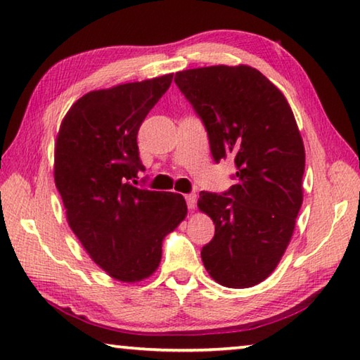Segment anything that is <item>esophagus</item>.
Listing matches in <instances>:
<instances>
[{"instance_id": "1", "label": "esophagus", "mask_w": 360, "mask_h": 360, "mask_svg": "<svg viewBox=\"0 0 360 360\" xmlns=\"http://www.w3.org/2000/svg\"><path fill=\"white\" fill-rule=\"evenodd\" d=\"M185 199H186V204H188V207H190L191 210L196 207V194L194 193H191V194H185Z\"/></svg>"}]
</instances>
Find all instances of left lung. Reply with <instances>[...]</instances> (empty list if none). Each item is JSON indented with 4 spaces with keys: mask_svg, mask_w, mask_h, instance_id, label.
<instances>
[{
    "mask_svg": "<svg viewBox=\"0 0 360 360\" xmlns=\"http://www.w3.org/2000/svg\"><path fill=\"white\" fill-rule=\"evenodd\" d=\"M175 82L202 120L215 162L231 158L238 169L226 193L199 194V210L215 225L204 266L229 288L260 284L285 253L303 202L295 116L284 94L249 65L184 70Z\"/></svg>",
    "mask_w": 360,
    "mask_h": 360,
    "instance_id": "obj_1",
    "label": "left lung"
}]
</instances>
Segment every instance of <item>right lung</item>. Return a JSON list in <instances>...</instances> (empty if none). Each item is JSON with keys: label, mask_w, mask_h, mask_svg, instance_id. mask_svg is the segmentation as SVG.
I'll return each instance as SVG.
<instances>
[{"label": "right lung", "mask_w": 360, "mask_h": 360, "mask_svg": "<svg viewBox=\"0 0 360 360\" xmlns=\"http://www.w3.org/2000/svg\"><path fill=\"white\" fill-rule=\"evenodd\" d=\"M172 78L169 73L87 92L65 115L56 140L54 180L68 225L94 263L127 284L155 273L164 238L188 212L181 194L129 181L145 170L139 129Z\"/></svg>", "instance_id": "add662e5"}]
</instances>
